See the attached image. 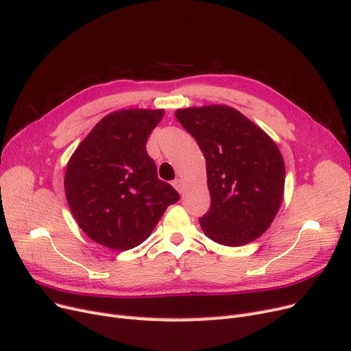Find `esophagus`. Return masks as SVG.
Returning <instances> with one entry per match:
<instances>
[{"instance_id":"34e87169","label":"esophagus","mask_w":351,"mask_h":351,"mask_svg":"<svg viewBox=\"0 0 351 351\" xmlns=\"http://www.w3.org/2000/svg\"><path fill=\"white\" fill-rule=\"evenodd\" d=\"M173 186L177 189L178 193H183L184 192V183H183L182 178H176L174 182H173Z\"/></svg>"}]
</instances>
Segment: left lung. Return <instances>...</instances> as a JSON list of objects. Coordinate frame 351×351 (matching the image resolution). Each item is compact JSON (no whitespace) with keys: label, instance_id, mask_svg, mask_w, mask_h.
<instances>
[{"label":"left lung","instance_id":"left-lung-1","mask_svg":"<svg viewBox=\"0 0 351 351\" xmlns=\"http://www.w3.org/2000/svg\"><path fill=\"white\" fill-rule=\"evenodd\" d=\"M176 119L206 159L210 208L199 219L205 236L231 247L261 237L284 196L285 167L278 146L228 105L182 108Z\"/></svg>","mask_w":351,"mask_h":351}]
</instances>
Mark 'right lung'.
I'll list each match as a JSON object with an SVG mask.
<instances>
[{
    "label": "right lung",
    "mask_w": 351,
    "mask_h": 351,
    "mask_svg": "<svg viewBox=\"0 0 351 351\" xmlns=\"http://www.w3.org/2000/svg\"><path fill=\"white\" fill-rule=\"evenodd\" d=\"M164 110L114 111L93 127L66 168L67 204L86 236L129 250L151 236L165 209L180 199L158 178L146 141Z\"/></svg>",
    "instance_id": "1"
}]
</instances>
